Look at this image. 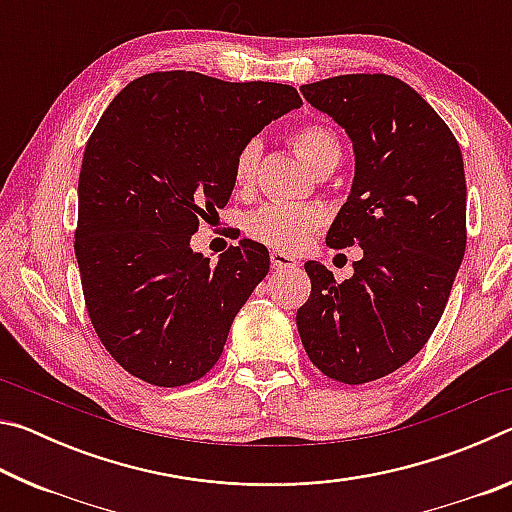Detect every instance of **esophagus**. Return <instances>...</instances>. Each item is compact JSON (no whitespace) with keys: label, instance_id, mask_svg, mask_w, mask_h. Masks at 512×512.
<instances>
[{"label":"esophagus","instance_id":"esophagus-1","mask_svg":"<svg viewBox=\"0 0 512 512\" xmlns=\"http://www.w3.org/2000/svg\"><path fill=\"white\" fill-rule=\"evenodd\" d=\"M271 264L275 271H282V268L298 266V259L289 253H282V250H271Z\"/></svg>","mask_w":512,"mask_h":512}]
</instances>
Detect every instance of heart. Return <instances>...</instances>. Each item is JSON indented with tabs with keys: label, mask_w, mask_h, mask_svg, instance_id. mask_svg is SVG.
Returning a JSON list of instances; mask_svg holds the SVG:
<instances>
[{
	"label": "heart",
	"mask_w": 512,
	"mask_h": 512,
	"mask_svg": "<svg viewBox=\"0 0 512 512\" xmlns=\"http://www.w3.org/2000/svg\"><path fill=\"white\" fill-rule=\"evenodd\" d=\"M289 142L307 167L320 176L339 167L343 144L339 133L325 121H305L289 133ZM262 144L248 140L237 149L232 160V180L239 192H250L255 185ZM323 225V214L311 205L271 203L248 216L246 232L250 239L275 250H298Z\"/></svg>",
	"instance_id": "obj_1"
}]
</instances>
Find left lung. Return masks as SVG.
<instances>
[{
	"label": "left lung",
	"instance_id": "left-lung-1",
	"mask_svg": "<svg viewBox=\"0 0 512 512\" xmlns=\"http://www.w3.org/2000/svg\"><path fill=\"white\" fill-rule=\"evenodd\" d=\"M300 92L352 140V192L327 244L361 246L363 257L343 282L320 262L305 264L311 296L298 332L323 375L368 384L411 361L445 311L467 244L461 146L395 76L343 74Z\"/></svg>",
	"mask_w": 512,
	"mask_h": 512
}]
</instances>
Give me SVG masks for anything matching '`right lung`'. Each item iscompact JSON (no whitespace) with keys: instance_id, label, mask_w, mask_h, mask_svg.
Listing matches in <instances>:
<instances>
[{"instance_id":"add662e5","label":"right lung","mask_w":512,"mask_h":512,"mask_svg":"<svg viewBox=\"0 0 512 512\" xmlns=\"http://www.w3.org/2000/svg\"><path fill=\"white\" fill-rule=\"evenodd\" d=\"M298 106L291 85L173 69L128 83L94 126L74 253L94 332L133 377L176 388L219 361L271 257L241 239L210 264L189 239L228 203L239 146Z\"/></svg>"}]
</instances>
